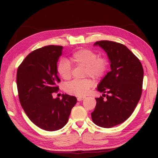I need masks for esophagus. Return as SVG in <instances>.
<instances>
[{
	"label": "esophagus",
	"mask_w": 158,
	"mask_h": 158,
	"mask_svg": "<svg viewBox=\"0 0 158 158\" xmlns=\"http://www.w3.org/2000/svg\"><path fill=\"white\" fill-rule=\"evenodd\" d=\"M84 99V97H77V100H78V101H81V100H83Z\"/></svg>",
	"instance_id": "obj_1"
}]
</instances>
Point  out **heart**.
I'll return each mask as SVG.
<instances>
[{
    "label": "heart",
    "instance_id": "b5f03b06",
    "mask_svg": "<svg viewBox=\"0 0 158 158\" xmlns=\"http://www.w3.org/2000/svg\"><path fill=\"white\" fill-rule=\"evenodd\" d=\"M72 60L79 65L86 67L85 76H89L94 79H99L105 76L109 69V61L105 57L99 56L94 51L82 48L73 53ZM57 72L62 79L69 80L72 77V64L68 59L63 58L57 64ZM91 79L73 80L66 86L69 94L77 97H83L93 86Z\"/></svg>",
    "mask_w": 158,
    "mask_h": 158
}]
</instances>
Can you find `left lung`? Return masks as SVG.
Here are the masks:
<instances>
[{
    "label": "left lung",
    "mask_w": 158,
    "mask_h": 158,
    "mask_svg": "<svg viewBox=\"0 0 158 158\" xmlns=\"http://www.w3.org/2000/svg\"><path fill=\"white\" fill-rule=\"evenodd\" d=\"M94 46L106 53L111 71L97 88L106 99L96 98V106L91 114L95 124L110 128L124 123L134 112L143 91V68L137 56L123 44L100 41Z\"/></svg>",
    "instance_id": "obj_1"
}]
</instances>
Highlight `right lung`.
Returning a JSON list of instances; mask_svg holds the SVG:
<instances>
[{"instance_id": "1", "label": "right lung", "mask_w": 158, "mask_h": 158, "mask_svg": "<svg viewBox=\"0 0 158 158\" xmlns=\"http://www.w3.org/2000/svg\"><path fill=\"white\" fill-rule=\"evenodd\" d=\"M63 46H46L30 53L17 70L19 97L30 120L46 131H56L67 123L71 111L77 99L63 94L53 98L59 87L57 62Z\"/></svg>"}]
</instances>
